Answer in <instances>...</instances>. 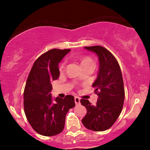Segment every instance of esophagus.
Wrapping results in <instances>:
<instances>
[{
    "label": "esophagus",
    "instance_id": "obj_1",
    "mask_svg": "<svg viewBox=\"0 0 150 150\" xmlns=\"http://www.w3.org/2000/svg\"><path fill=\"white\" fill-rule=\"evenodd\" d=\"M74 101H75L76 105H79V104H81V102H80V101H81V99H80V98L77 97V96H76V97L74 98Z\"/></svg>",
    "mask_w": 150,
    "mask_h": 150
}]
</instances>
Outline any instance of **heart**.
<instances>
[{"instance_id": "b5f03b06", "label": "heart", "mask_w": 150, "mask_h": 150, "mask_svg": "<svg viewBox=\"0 0 150 150\" xmlns=\"http://www.w3.org/2000/svg\"><path fill=\"white\" fill-rule=\"evenodd\" d=\"M93 63V61H92V59L91 58H89V57H85V58H84L83 59V61H81V63ZM63 67H64V63H62V64L60 66V69H62L63 68Z\"/></svg>"}]
</instances>
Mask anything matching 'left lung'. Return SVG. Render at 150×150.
I'll list each match as a JSON object with an SVG mask.
<instances>
[{
  "label": "left lung",
  "mask_w": 150,
  "mask_h": 150,
  "mask_svg": "<svg viewBox=\"0 0 150 150\" xmlns=\"http://www.w3.org/2000/svg\"><path fill=\"white\" fill-rule=\"evenodd\" d=\"M96 53L99 60L98 77L93 83L98 99L96 105L81 99L87 114L82 120L85 128L93 131H104L116 122L122 110L125 91L120 65L112 53L100 46L84 47Z\"/></svg>",
  "instance_id": "1"
}]
</instances>
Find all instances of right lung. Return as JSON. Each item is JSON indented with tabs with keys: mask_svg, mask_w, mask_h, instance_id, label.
I'll return each mask as SVG.
<instances>
[{
	"mask_svg": "<svg viewBox=\"0 0 150 150\" xmlns=\"http://www.w3.org/2000/svg\"><path fill=\"white\" fill-rule=\"evenodd\" d=\"M70 49H52L35 61L24 91V112L32 128L43 136H54L62 132L65 116L74 107V97L53 99L51 82L59 77V63Z\"/></svg>",
	"mask_w": 150,
	"mask_h": 150,
	"instance_id": "right-lung-1",
	"label": "right lung"
}]
</instances>
